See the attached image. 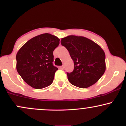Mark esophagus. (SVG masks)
Wrapping results in <instances>:
<instances>
[{"label":"esophagus","mask_w":126,"mask_h":126,"mask_svg":"<svg viewBox=\"0 0 126 126\" xmlns=\"http://www.w3.org/2000/svg\"><path fill=\"white\" fill-rule=\"evenodd\" d=\"M59 68H60V69H62V70H63L64 67V66H60V67H59Z\"/></svg>","instance_id":"1"}]
</instances>
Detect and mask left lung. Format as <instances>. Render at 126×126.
<instances>
[{
    "label": "left lung",
    "instance_id": "left-lung-1",
    "mask_svg": "<svg viewBox=\"0 0 126 126\" xmlns=\"http://www.w3.org/2000/svg\"><path fill=\"white\" fill-rule=\"evenodd\" d=\"M61 44L69 52L74 70L67 73L70 83L80 88L92 86L105 71V54L99 45L86 37L69 35L62 38Z\"/></svg>",
    "mask_w": 126,
    "mask_h": 126
}]
</instances>
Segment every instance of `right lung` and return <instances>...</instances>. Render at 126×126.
<instances>
[{"label": "right lung", "instance_id": "obj_1", "mask_svg": "<svg viewBox=\"0 0 126 126\" xmlns=\"http://www.w3.org/2000/svg\"><path fill=\"white\" fill-rule=\"evenodd\" d=\"M56 36L48 33L31 38L18 51L16 70L23 80L35 89L52 83L58 68L53 65V51L60 43Z\"/></svg>", "mask_w": 126, "mask_h": 126}]
</instances>
